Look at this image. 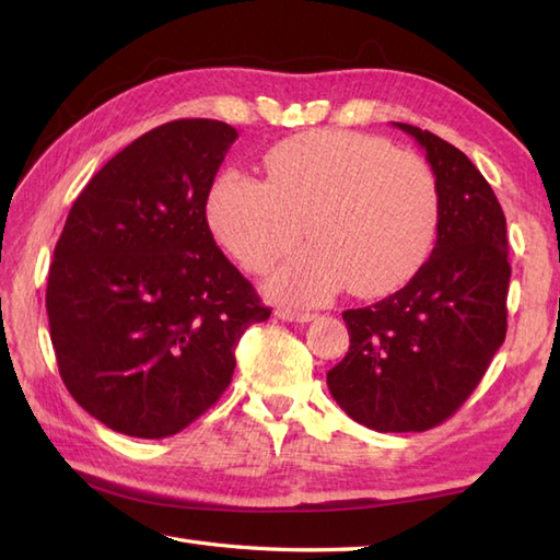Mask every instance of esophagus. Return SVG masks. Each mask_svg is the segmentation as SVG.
<instances>
[{
    "mask_svg": "<svg viewBox=\"0 0 560 560\" xmlns=\"http://www.w3.org/2000/svg\"><path fill=\"white\" fill-rule=\"evenodd\" d=\"M277 317L283 319V323H311V319H315L313 313H303V311H291V307H281V311H277Z\"/></svg>",
    "mask_w": 560,
    "mask_h": 560,
    "instance_id": "obj_1",
    "label": "esophagus"
}]
</instances>
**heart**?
Wrapping results in <instances>:
<instances>
[{
    "label": "heart",
    "instance_id": "heart-1",
    "mask_svg": "<svg viewBox=\"0 0 560 560\" xmlns=\"http://www.w3.org/2000/svg\"><path fill=\"white\" fill-rule=\"evenodd\" d=\"M269 183L223 173L209 195V221L249 271L287 257L311 231L315 245L267 281L289 303H325L349 287L383 295L407 283L431 253L438 187L431 168L389 141L317 129L267 153Z\"/></svg>",
    "mask_w": 560,
    "mask_h": 560
}]
</instances>
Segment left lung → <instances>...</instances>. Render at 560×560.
Here are the masks:
<instances>
[{"label": "left lung", "instance_id": "obj_1", "mask_svg": "<svg viewBox=\"0 0 560 560\" xmlns=\"http://www.w3.org/2000/svg\"><path fill=\"white\" fill-rule=\"evenodd\" d=\"M425 151L438 187V237L407 287L347 311L349 353L327 387L353 421L380 433L428 431L467 399L508 329L505 213L459 149L395 122Z\"/></svg>", "mask_w": 560, "mask_h": 560}]
</instances>
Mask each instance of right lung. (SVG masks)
Wrapping results in <instances>:
<instances>
[{
	"mask_svg": "<svg viewBox=\"0 0 560 560\" xmlns=\"http://www.w3.org/2000/svg\"><path fill=\"white\" fill-rule=\"evenodd\" d=\"M235 139L219 120L141 135L81 189L55 245L45 305L59 375L117 433L156 440L199 419L229 387L245 329L271 313L207 223Z\"/></svg>",
	"mask_w": 560,
	"mask_h": 560,
	"instance_id": "1",
	"label": "right lung"
}]
</instances>
